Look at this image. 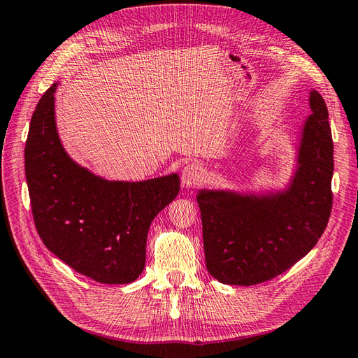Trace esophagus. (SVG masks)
Returning a JSON list of instances; mask_svg holds the SVG:
<instances>
[{
	"label": "esophagus",
	"instance_id": "esophagus-1",
	"mask_svg": "<svg viewBox=\"0 0 358 358\" xmlns=\"http://www.w3.org/2000/svg\"><path fill=\"white\" fill-rule=\"evenodd\" d=\"M203 178H204V171L201 166L196 163L186 164L181 171V182L182 186L186 187H194L195 185H198V182H201Z\"/></svg>",
	"mask_w": 358,
	"mask_h": 358
}]
</instances>
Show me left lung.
<instances>
[{
    "instance_id": "1",
    "label": "left lung",
    "mask_w": 358,
    "mask_h": 358,
    "mask_svg": "<svg viewBox=\"0 0 358 358\" xmlns=\"http://www.w3.org/2000/svg\"><path fill=\"white\" fill-rule=\"evenodd\" d=\"M308 102L284 189L198 190L206 267L221 284L248 287L279 276L311 252L327 227L334 146L325 101L311 90Z\"/></svg>"
}]
</instances>
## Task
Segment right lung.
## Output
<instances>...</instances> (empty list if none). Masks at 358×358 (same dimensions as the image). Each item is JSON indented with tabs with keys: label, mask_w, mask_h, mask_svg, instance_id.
I'll list each match as a JSON object with an SVG mask.
<instances>
[{
	"label": "right lung",
	"mask_w": 358,
	"mask_h": 358,
	"mask_svg": "<svg viewBox=\"0 0 358 358\" xmlns=\"http://www.w3.org/2000/svg\"><path fill=\"white\" fill-rule=\"evenodd\" d=\"M50 87L31 115L24 149L33 220L44 245L101 284H131L145 268L148 230L180 190L178 173L106 180L66 154Z\"/></svg>",
	"instance_id": "add662e5"
}]
</instances>
